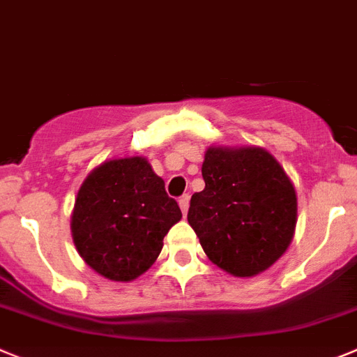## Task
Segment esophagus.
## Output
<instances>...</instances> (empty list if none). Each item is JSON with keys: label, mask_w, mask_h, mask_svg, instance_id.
<instances>
[{"label": "esophagus", "mask_w": 357, "mask_h": 357, "mask_svg": "<svg viewBox=\"0 0 357 357\" xmlns=\"http://www.w3.org/2000/svg\"><path fill=\"white\" fill-rule=\"evenodd\" d=\"M178 202H179V208H181L183 215L188 213V204H190V197H188V195H181Z\"/></svg>", "instance_id": "obj_1"}]
</instances>
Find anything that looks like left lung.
<instances>
[{"mask_svg": "<svg viewBox=\"0 0 357 357\" xmlns=\"http://www.w3.org/2000/svg\"><path fill=\"white\" fill-rule=\"evenodd\" d=\"M204 190L195 192L188 224L211 263L234 278H252L290 245L297 195L278 160L261 147H210Z\"/></svg>", "mask_w": 357, "mask_h": 357, "instance_id": "8db88e82", "label": "left lung"}]
</instances>
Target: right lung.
Segmentation results:
<instances>
[{"label":"right lung","mask_w":357,"mask_h":357,"mask_svg":"<svg viewBox=\"0 0 357 357\" xmlns=\"http://www.w3.org/2000/svg\"><path fill=\"white\" fill-rule=\"evenodd\" d=\"M181 218L178 202L142 156L110 160L86 176L70 217L73 240L92 271L133 281L156 261Z\"/></svg>","instance_id":"add662e5"}]
</instances>
